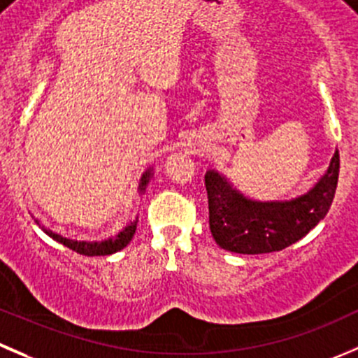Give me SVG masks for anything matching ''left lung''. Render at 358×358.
<instances>
[{"label": "left lung", "mask_w": 358, "mask_h": 358, "mask_svg": "<svg viewBox=\"0 0 358 358\" xmlns=\"http://www.w3.org/2000/svg\"><path fill=\"white\" fill-rule=\"evenodd\" d=\"M339 178V152L308 194L285 203H257L236 192L218 173L208 171L210 231L218 246L234 253H271L306 236L327 215Z\"/></svg>", "instance_id": "8db88e82"}]
</instances>
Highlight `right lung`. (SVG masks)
<instances>
[{"instance_id": "obj_1", "label": "right lung", "mask_w": 358, "mask_h": 358, "mask_svg": "<svg viewBox=\"0 0 358 358\" xmlns=\"http://www.w3.org/2000/svg\"><path fill=\"white\" fill-rule=\"evenodd\" d=\"M148 178H150V171H147L143 176H141L140 190H145V187H147V183H148ZM136 225H138V218L134 222H131V224L127 225V227L124 229V231H120L119 234L115 236V238L106 239V241H96V243H91V241H75V239L62 238V236L55 234V232H52V231H45V232H47V234L50 236V238H54L55 241H59V243H61V245L68 246V248H71L73 252L80 253V255L98 257V255H112V253L120 252V250H122L124 246L129 245V241H131V239H133L134 232H136Z\"/></svg>"}]
</instances>
